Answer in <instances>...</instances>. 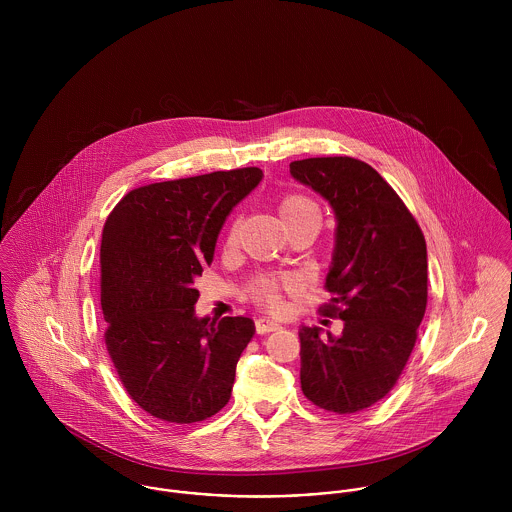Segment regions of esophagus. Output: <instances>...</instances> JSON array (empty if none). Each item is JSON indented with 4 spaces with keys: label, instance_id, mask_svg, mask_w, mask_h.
<instances>
[{
    "label": "esophagus",
    "instance_id": "esophagus-1",
    "mask_svg": "<svg viewBox=\"0 0 512 512\" xmlns=\"http://www.w3.org/2000/svg\"><path fill=\"white\" fill-rule=\"evenodd\" d=\"M278 329H280V323H276V321H272V319H268V317H262V319L256 321V331H258L260 335L272 333V331H278Z\"/></svg>",
    "mask_w": 512,
    "mask_h": 512
}]
</instances>
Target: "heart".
Returning <instances> with one entry per match:
<instances>
[{
    "label": "heart",
    "mask_w": 512,
    "mask_h": 512,
    "mask_svg": "<svg viewBox=\"0 0 512 512\" xmlns=\"http://www.w3.org/2000/svg\"><path fill=\"white\" fill-rule=\"evenodd\" d=\"M278 211H280V217L284 220V224H290L293 220L305 219V217H319L317 205L303 195H286L280 201ZM234 236H236V226L232 228L228 240L232 242ZM280 288H282V284L276 280H262L256 284L252 295L266 307L278 309L280 307Z\"/></svg>",
    "instance_id": "heart-1"
}]
</instances>
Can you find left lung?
Listing matches in <instances>:
<instances>
[{
    "label": "left lung",
    "instance_id": "left-lung-1",
    "mask_svg": "<svg viewBox=\"0 0 512 512\" xmlns=\"http://www.w3.org/2000/svg\"><path fill=\"white\" fill-rule=\"evenodd\" d=\"M299 183L333 209L335 250L325 280L327 317L343 333L301 327V390L315 406L353 414L384 398L416 345L428 303L426 240L396 191L355 157L290 163Z\"/></svg>",
    "mask_w": 512,
    "mask_h": 512
}]
</instances>
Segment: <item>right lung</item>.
Here are the masks:
<instances>
[{
	"label": "right lung",
	"mask_w": 512,
	"mask_h": 512,
	"mask_svg": "<svg viewBox=\"0 0 512 512\" xmlns=\"http://www.w3.org/2000/svg\"><path fill=\"white\" fill-rule=\"evenodd\" d=\"M258 167L151 183L108 215L100 303L108 355L132 400L163 422L193 424L230 400L250 317L195 315V278L211 266L230 211L262 181Z\"/></svg>",
	"instance_id": "right-lung-1"
}]
</instances>
